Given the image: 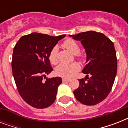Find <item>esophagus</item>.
Here are the masks:
<instances>
[{
	"instance_id": "obj_1",
	"label": "esophagus",
	"mask_w": 128,
	"mask_h": 128,
	"mask_svg": "<svg viewBox=\"0 0 128 128\" xmlns=\"http://www.w3.org/2000/svg\"><path fill=\"white\" fill-rule=\"evenodd\" d=\"M62 82H70V79H67V78H62Z\"/></svg>"
}]
</instances>
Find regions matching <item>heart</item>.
Listing matches in <instances>:
<instances>
[{
	"mask_svg": "<svg viewBox=\"0 0 128 128\" xmlns=\"http://www.w3.org/2000/svg\"><path fill=\"white\" fill-rule=\"evenodd\" d=\"M62 46L74 54L76 58L81 59L82 58V54L80 52V46L78 42L73 39H66L62 43ZM58 47L54 46L49 53L48 58L52 64H56L58 63ZM80 68V65L77 62H73L70 64H60L56 67L55 72L58 76L68 78L74 76V74L78 72Z\"/></svg>",
	"mask_w": 128,
	"mask_h": 128,
	"instance_id": "b5f03b06",
	"label": "heart"
}]
</instances>
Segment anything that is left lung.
I'll return each mask as SVG.
<instances>
[{"instance_id": "1", "label": "left lung", "mask_w": 128, "mask_h": 128, "mask_svg": "<svg viewBox=\"0 0 128 128\" xmlns=\"http://www.w3.org/2000/svg\"><path fill=\"white\" fill-rule=\"evenodd\" d=\"M69 36L81 41L87 55V64L82 70L87 79L79 80L80 86L74 91L75 98L84 105L100 103L111 91L117 73V57L113 42L103 33L95 31Z\"/></svg>"}]
</instances>
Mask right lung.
<instances>
[{
    "instance_id": "add662e5",
    "label": "right lung",
    "mask_w": 128,
    "mask_h": 128,
    "mask_svg": "<svg viewBox=\"0 0 128 128\" xmlns=\"http://www.w3.org/2000/svg\"><path fill=\"white\" fill-rule=\"evenodd\" d=\"M65 36L33 32L21 37L14 47L12 70L15 84L22 98L32 107L46 108L56 100L62 78H46V74L53 70L48 55Z\"/></svg>"
}]
</instances>
